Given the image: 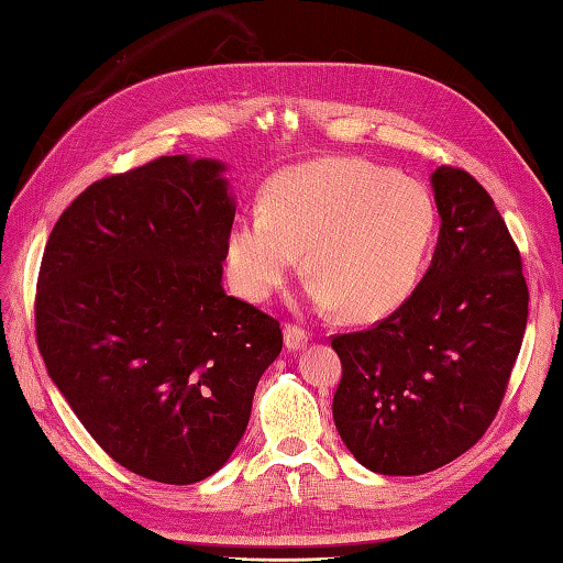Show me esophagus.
I'll use <instances>...</instances> for the list:
<instances>
[{"mask_svg": "<svg viewBox=\"0 0 563 563\" xmlns=\"http://www.w3.org/2000/svg\"><path fill=\"white\" fill-rule=\"evenodd\" d=\"M308 340H311V335H308L303 328H298V325H286L284 328V345L289 352L303 350L308 345Z\"/></svg>", "mask_w": 563, "mask_h": 563, "instance_id": "34e87169", "label": "esophagus"}]
</instances>
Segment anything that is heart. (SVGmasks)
<instances>
[{
	"mask_svg": "<svg viewBox=\"0 0 563 563\" xmlns=\"http://www.w3.org/2000/svg\"><path fill=\"white\" fill-rule=\"evenodd\" d=\"M434 203L418 179L360 157H323L269 181L262 211L225 235L235 291L262 303L301 265L318 311L369 323L404 306L426 265Z\"/></svg>",
	"mask_w": 563,
	"mask_h": 563,
	"instance_id": "obj_1",
	"label": "heart"
}]
</instances>
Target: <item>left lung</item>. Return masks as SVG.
<instances>
[{"label":"left lung","instance_id":"obj_1","mask_svg":"<svg viewBox=\"0 0 563 563\" xmlns=\"http://www.w3.org/2000/svg\"><path fill=\"white\" fill-rule=\"evenodd\" d=\"M440 213L426 277L382 323L332 338V418L369 472L418 476L474 446L496 418L527 325L522 260L488 191L438 167Z\"/></svg>","mask_w":563,"mask_h":563}]
</instances>
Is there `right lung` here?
Returning <instances> with one entry per match:
<instances>
[{"mask_svg": "<svg viewBox=\"0 0 563 563\" xmlns=\"http://www.w3.org/2000/svg\"><path fill=\"white\" fill-rule=\"evenodd\" d=\"M225 169L169 155L99 179L41 262L48 376L113 462L159 484H197L231 459L282 352L279 320L223 289Z\"/></svg>", "mask_w": 563, "mask_h": 563, "instance_id": "1", "label": "right lung"}]
</instances>
